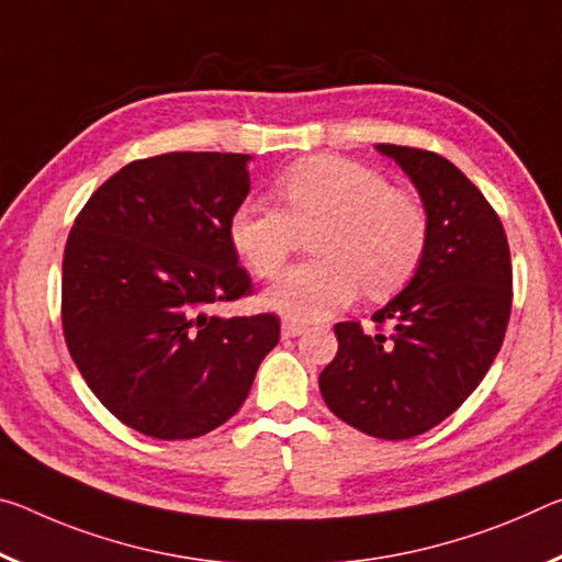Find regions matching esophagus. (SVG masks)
<instances>
[{
    "instance_id": "esophagus-1",
    "label": "esophagus",
    "mask_w": 562,
    "mask_h": 562,
    "mask_svg": "<svg viewBox=\"0 0 562 562\" xmlns=\"http://www.w3.org/2000/svg\"><path fill=\"white\" fill-rule=\"evenodd\" d=\"M305 329H307V325L295 323V319H288V317L282 319V337H297L305 333Z\"/></svg>"
}]
</instances>
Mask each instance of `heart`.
Wrapping results in <instances>:
<instances>
[{
  "instance_id": "1",
  "label": "heart",
  "mask_w": 562,
  "mask_h": 562,
  "mask_svg": "<svg viewBox=\"0 0 562 562\" xmlns=\"http://www.w3.org/2000/svg\"><path fill=\"white\" fill-rule=\"evenodd\" d=\"M278 204L239 202L229 243L257 278H274L300 233L313 235L317 260L300 265L267 290L265 302L290 319H323L358 297L385 300L420 267L427 212L378 169L345 157H310L274 180Z\"/></svg>"
}]
</instances>
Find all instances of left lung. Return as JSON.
I'll return each instance as SVG.
<instances>
[{
    "mask_svg": "<svg viewBox=\"0 0 562 562\" xmlns=\"http://www.w3.org/2000/svg\"><path fill=\"white\" fill-rule=\"evenodd\" d=\"M378 149L420 192L427 249L407 288L372 315L375 333L335 325L337 355L319 393L360 432L407 440L456 413L501 352L513 265L501 217L450 159L420 147Z\"/></svg>",
    "mask_w": 562,
    "mask_h": 562,
    "instance_id": "1",
    "label": "left lung"
}]
</instances>
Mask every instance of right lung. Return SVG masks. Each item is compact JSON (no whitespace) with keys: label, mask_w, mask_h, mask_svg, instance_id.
<instances>
[{"label":"right lung","mask_w":562,"mask_h":562,"mask_svg":"<svg viewBox=\"0 0 562 562\" xmlns=\"http://www.w3.org/2000/svg\"><path fill=\"white\" fill-rule=\"evenodd\" d=\"M249 155L167 153L112 175L61 260V329L97 400L132 430L190 440L233 417L280 317L207 315L252 295L229 243Z\"/></svg>","instance_id":"obj_1"}]
</instances>
